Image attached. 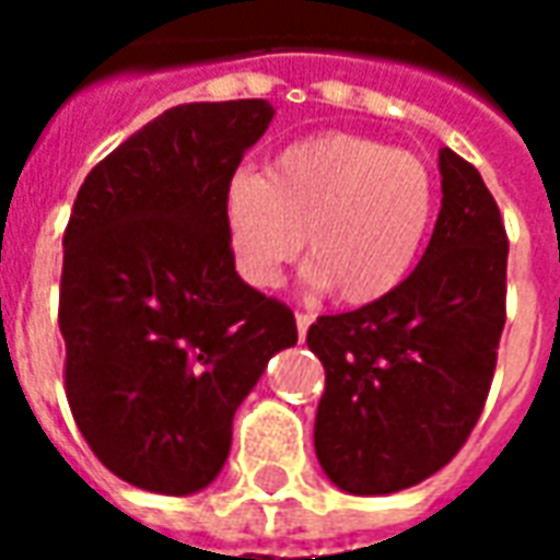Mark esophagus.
Here are the masks:
<instances>
[{"mask_svg": "<svg viewBox=\"0 0 560 560\" xmlns=\"http://www.w3.org/2000/svg\"><path fill=\"white\" fill-rule=\"evenodd\" d=\"M312 324H315V315H308V312H296V332H300V339H305V332H308Z\"/></svg>", "mask_w": 560, "mask_h": 560, "instance_id": "34e87169", "label": "esophagus"}]
</instances>
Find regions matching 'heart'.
Returning <instances> with one entry per match:
<instances>
[{
	"label": "heart",
	"instance_id": "obj_1",
	"mask_svg": "<svg viewBox=\"0 0 560 560\" xmlns=\"http://www.w3.org/2000/svg\"><path fill=\"white\" fill-rule=\"evenodd\" d=\"M438 212L432 167L387 140L327 131L284 147L267 176L236 171L221 191L233 267L252 288H276L305 252L308 281L341 303L384 300L408 279Z\"/></svg>",
	"mask_w": 560,
	"mask_h": 560
}]
</instances>
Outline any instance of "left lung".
I'll use <instances>...</instances> for the list:
<instances>
[{"label": "left lung", "instance_id": "left-lung-1", "mask_svg": "<svg viewBox=\"0 0 560 560\" xmlns=\"http://www.w3.org/2000/svg\"><path fill=\"white\" fill-rule=\"evenodd\" d=\"M441 212L396 291L320 315L308 348L327 387L320 468L351 494H389L441 470L480 420L506 320L504 219L477 167L441 149Z\"/></svg>", "mask_w": 560, "mask_h": 560}]
</instances>
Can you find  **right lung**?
Masks as SVG:
<instances>
[{
  "label": "right lung",
  "mask_w": 560,
  "mask_h": 560,
  "mask_svg": "<svg viewBox=\"0 0 560 560\" xmlns=\"http://www.w3.org/2000/svg\"><path fill=\"white\" fill-rule=\"evenodd\" d=\"M264 98L164 110L98 161L66 228V396L104 468L191 494L219 477L233 413L293 312L233 267L221 191L267 131Z\"/></svg>",
  "instance_id": "obj_1"
}]
</instances>
